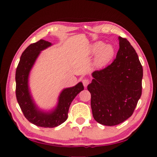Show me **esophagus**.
Masks as SVG:
<instances>
[{"label":"esophagus","mask_w":157,"mask_h":157,"mask_svg":"<svg viewBox=\"0 0 157 157\" xmlns=\"http://www.w3.org/2000/svg\"><path fill=\"white\" fill-rule=\"evenodd\" d=\"M82 83H83V85L84 87H86L88 86V84H89V80L87 79H84L83 80H82Z\"/></svg>","instance_id":"esophagus-1"}]
</instances>
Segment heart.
Returning <instances> with one entry per match:
<instances>
[{"mask_svg":"<svg viewBox=\"0 0 157 157\" xmlns=\"http://www.w3.org/2000/svg\"><path fill=\"white\" fill-rule=\"evenodd\" d=\"M90 56L95 55L94 64L99 68L107 66L113 59L116 49L113 45L105 44L102 41H96L90 46L88 50Z\"/></svg>","mask_w":157,"mask_h":157,"instance_id":"obj_1","label":"heart"}]
</instances>
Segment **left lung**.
<instances>
[{
	"mask_svg": "<svg viewBox=\"0 0 157 157\" xmlns=\"http://www.w3.org/2000/svg\"><path fill=\"white\" fill-rule=\"evenodd\" d=\"M118 40L116 59L107 67L94 71L87 86L93 116L107 126L129 118L142 94L143 67L137 53L126 39L119 36Z\"/></svg>",
	"mask_w": 157,
	"mask_h": 157,
	"instance_id": "left-lung-1",
	"label": "left lung"
}]
</instances>
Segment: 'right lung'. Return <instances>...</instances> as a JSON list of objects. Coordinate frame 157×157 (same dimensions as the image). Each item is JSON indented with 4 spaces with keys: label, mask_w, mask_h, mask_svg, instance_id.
<instances>
[{
    "label": "right lung",
    "mask_w": 157,
    "mask_h": 157,
    "mask_svg": "<svg viewBox=\"0 0 157 157\" xmlns=\"http://www.w3.org/2000/svg\"><path fill=\"white\" fill-rule=\"evenodd\" d=\"M52 46L50 42L41 39L32 44L21 56L16 71V95L18 105L29 122L42 127H55L66 121L70 105L79 92L84 90L82 82L75 86L63 89L58 98L57 106L52 110L45 111L38 107L30 94L28 85L31 69L42 50Z\"/></svg>",
    "instance_id": "right-lung-1"
}]
</instances>
